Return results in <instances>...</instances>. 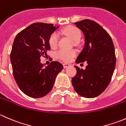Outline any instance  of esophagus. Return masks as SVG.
Listing matches in <instances>:
<instances>
[{
    "mask_svg": "<svg viewBox=\"0 0 126 126\" xmlns=\"http://www.w3.org/2000/svg\"><path fill=\"white\" fill-rule=\"evenodd\" d=\"M69 66V64L68 63H63V67L64 68H66L67 67H68Z\"/></svg>",
    "mask_w": 126,
    "mask_h": 126,
    "instance_id": "esophagus-1",
    "label": "esophagus"
}]
</instances>
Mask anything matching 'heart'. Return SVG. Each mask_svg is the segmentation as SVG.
<instances>
[{
	"mask_svg": "<svg viewBox=\"0 0 126 126\" xmlns=\"http://www.w3.org/2000/svg\"><path fill=\"white\" fill-rule=\"evenodd\" d=\"M63 33L69 37L74 41H77L80 38L81 32L77 28L75 27H69L63 30ZM58 41V35L57 33H53L49 38V45L50 47L54 49L57 47ZM75 50H60L57 53V57L64 61L70 60L72 57L76 55Z\"/></svg>",
	"mask_w": 126,
	"mask_h": 126,
	"instance_id": "1",
	"label": "heart"
}]
</instances>
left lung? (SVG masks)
<instances>
[{"label":"left lung","mask_w":126,"mask_h":126,"mask_svg":"<svg viewBox=\"0 0 126 126\" xmlns=\"http://www.w3.org/2000/svg\"><path fill=\"white\" fill-rule=\"evenodd\" d=\"M74 24L85 36L84 47L76 63L87 62L88 65L85 69L74 66L77 74L72 84L80 96L93 98L110 83L116 65L115 47L109 34L97 22L85 19Z\"/></svg>","instance_id":"left-lung-1"}]
</instances>
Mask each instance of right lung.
I'll use <instances>...</instances> for the list:
<instances>
[{"label":"right lung","instance_id":"1","mask_svg":"<svg viewBox=\"0 0 126 126\" xmlns=\"http://www.w3.org/2000/svg\"><path fill=\"white\" fill-rule=\"evenodd\" d=\"M58 27L36 22L20 32L14 40L10 55L13 74L20 90L29 97L39 98L47 94L63 69L58 62L47 66L40 62V57L50 49V35Z\"/></svg>","mask_w":126,"mask_h":126}]
</instances>
